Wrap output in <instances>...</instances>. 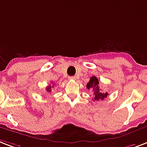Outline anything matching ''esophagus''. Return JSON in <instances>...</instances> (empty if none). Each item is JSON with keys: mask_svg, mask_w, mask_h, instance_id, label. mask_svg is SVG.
Listing matches in <instances>:
<instances>
[{"mask_svg": "<svg viewBox=\"0 0 147 147\" xmlns=\"http://www.w3.org/2000/svg\"><path fill=\"white\" fill-rule=\"evenodd\" d=\"M69 79H70V80H76V77H75V76H69Z\"/></svg>", "mask_w": 147, "mask_h": 147, "instance_id": "34e87169", "label": "esophagus"}]
</instances>
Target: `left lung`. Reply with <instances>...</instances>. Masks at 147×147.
<instances>
[{
	"instance_id": "obj_1",
	"label": "left lung",
	"mask_w": 147,
	"mask_h": 147,
	"mask_svg": "<svg viewBox=\"0 0 147 147\" xmlns=\"http://www.w3.org/2000/svg\"><path fill=\"white\" fill-rule=\"evenodd\" d=\"M98 80L96 76H92L90 80L87 83L86 88L88 89H91L93 92V99L94 101H99L103 100L104 98H106L108 96V92H102L100 91L101 89L98 87Z\"/></svg>"
}]
</instances>
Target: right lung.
<instances>
[{
    "label": "right lung",
    "mask_w": 147,
    "mask_h": 147,
    "mask_svg": "<svg viewBox=\"0 0 147 147\" xmlns=\"http://www.w3.org/2000/svg\"><path fill=\"white\" fill-rule=\"evenodd\" d=\"M54 86H55V83H53L52 85H49V86H47V87H46V91L48 92H51V88H53Z\"/></svg>",
    "instance_id": "1"
}]
</instances>
